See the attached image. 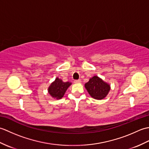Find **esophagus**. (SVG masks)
Wrapping results in <instances>:
<instances>
[{
	"mask_svg": "<svg viewBox=\"0 0 149 149\" xmlns=\"http://www.w3.org/2000/svg\"><path fill=\"white\" fill-rule=\"evenodd\" d=\"M81 83V79H79V80H75V81H74V83H75V84H79V83Z\"/></svg>",
	"mask_w": 149,
	"mask_h": 149,
	"instance_id": "1",
	"label": "esophagus"
}]
</instances>
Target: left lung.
Masks as SVG:
<instances>
[{"label":"left lung","mask_w":149,"mask_h":149,"mask_svg":"<svg viewBox=\"0 0 149 149\" xmlns=\"http://www.w3.org/2000/svg\"><path fill=\"white\" fill-rule=\"evenodd\" d=\"M84 87L90 95L97 100L104 99L108 95L111 89L109 84L97 75L90 78L89 81L84 84Z\"/></svg>","instance_id":"left-lung-1"}]
</instances>
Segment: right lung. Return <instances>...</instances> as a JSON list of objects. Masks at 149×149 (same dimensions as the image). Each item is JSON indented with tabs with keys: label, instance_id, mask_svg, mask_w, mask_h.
Listing matches in <instances>:
<instances>
[{
	"label": "right lung",
	"instance_id": "add662e5",
	"mask_svg": "<svg viewBox=\"0 0 149 149\" xmlns=\"http://www.w3.org/2000/svg\"><path fill=\"white\" fill-rule=\"evenodd\" d=\"M71 84L70 82H63L61 79L56 77L49 86L48 92L53 99H61Z\"/></svg>",
	"mask_w": 149,
	"mask_h": 149
}]
</instances>
